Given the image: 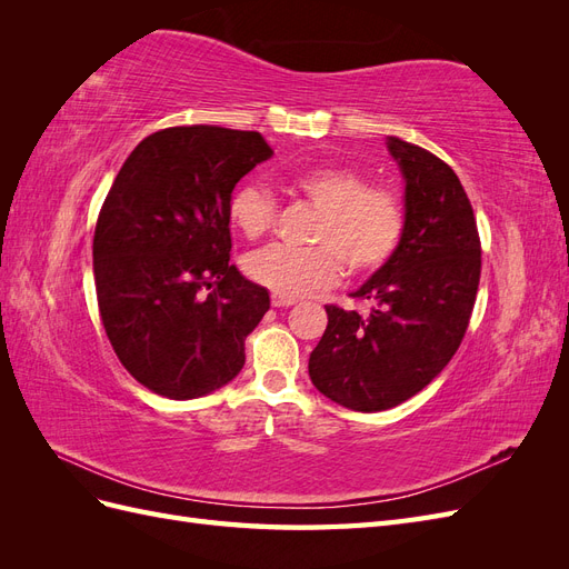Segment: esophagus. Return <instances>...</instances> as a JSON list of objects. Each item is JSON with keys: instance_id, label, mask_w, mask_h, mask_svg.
Segmentation results:
<instances>
[{"instance_id": "34e87169", "label": "esophagus", "mask_w": 569, "mask_h": 569, "mask_svg": "<svg viewBox=\"0 0 569 569\" xmlns=\"http://www.w3.org/2000/svg\"><path fill=\"white\" fill-rule=\"evenodd\" d=\"M270 301H272L274 308H287V306H295L297 303L295 297H284V295H272Z\"/></svg>"}]
</instances>
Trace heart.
<instances>
[{
    "mask_svg": "<svg viewBox=\"0 0 569 569\" xmlns=\"http://www.w3.org/2000/svg\"><path fill=\"white\" fill-rule=\"evenodd\" d=\"M287 187L318 209L311 234L316 247L270 244L247 258V274L272 295L306 297L332 287L341 272L368 278L399 247L406 211L399 194L372 187L363 173L343 166H313L291 176ZM274 197L263 184L234 189L228 213L232 228L249 239L261 237L274 220Z\"/></svg>",
    "mask_w": 569,
    "mask_h": 569,
    "instance_id": "heart-1",
    "label": "heart"
}]
</instances>
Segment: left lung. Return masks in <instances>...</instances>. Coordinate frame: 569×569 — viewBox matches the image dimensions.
I'll return each instance as SVG.
<instances>
[{
  "instance_id": "8db88e82",
  "label": "left lung",
  "mask_w": 569,
  "mask_h": 569,
  "mask_svg": "<svg viewBox=\"0 0 569 569\" xmlns=\"http://www.w3.org/2000/svg\"><path fill=\"white\" fill-rule=\"evenodd\" d=\"M406 182V228L389 261L351 297L370 313L325 306L327 330L308 358L335 403L377 412L408 401L449 366L468 330L481 247L468 194L435 153L387 137Z\"/></svg>"
}]
</instances>
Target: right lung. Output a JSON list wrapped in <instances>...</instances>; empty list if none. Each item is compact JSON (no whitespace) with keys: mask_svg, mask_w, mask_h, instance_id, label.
Masks as SVG:
<instances>
[{"mask_svg":"<svg viewBox=\"0 0 569 569\" xmlns=\"http://www.w3.org/2000/svg\"><path fill=\"white\" fill-rule=\"evenodd\" d=\"M270 157L261 132L182 126L118 170L94 228L97 301L118 360L153 393L199 399L244 366L270 297L230 263L228 206Z\"/></svg>","mask_w":569,"mask_h":569,"instance_id":"add662e5","label":"right lung"}]
</instances>
